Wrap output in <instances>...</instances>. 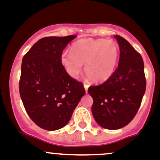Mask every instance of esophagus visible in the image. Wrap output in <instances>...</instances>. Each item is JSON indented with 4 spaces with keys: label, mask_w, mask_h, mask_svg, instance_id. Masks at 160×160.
I'll return each mask as SVG.
<instances>
[{
    "label": "esophagus",
    "mask_w": 160,
    "mask_h": 160,
    "mask_svg": "<svg viewBox=\"0 0 160 160\" xmlns=\"http://www.w3.org/2000/svg\"><path fill=\"white\" fill-rule=\"evenodd\" d=\"M83 87H84V89H85V90H86V92H88V88H89V85L84 83V84H83Z\"/></svg>",
    "instance_id": "34e87169"
}]
</instances>
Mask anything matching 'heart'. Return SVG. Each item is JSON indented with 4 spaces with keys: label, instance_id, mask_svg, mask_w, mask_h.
I'll return each instance as SVG.
<instances>
[{
    "label": "heart",
    "instance_id": "b5f03b06",
    "mask_svg": "<svg viewBox=\"0 0 160 160\" xmlns=\"http://www.w3.org/2000/svg\"><path fill=\"white\" fill-rule=\"evenodd\" d=\"M119 59L115 42L103 38H84L74 42L70 52H63L60 62L67 73L77 78L83 70L95 83L106 81L113 75Z\"/></svg>",
    "mask_w": 160,
    "mask_h": 160
}]
</instances>
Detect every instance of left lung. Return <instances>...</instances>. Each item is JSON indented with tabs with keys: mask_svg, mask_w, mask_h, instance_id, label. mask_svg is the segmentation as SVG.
Wrapping results in <instances>:
<instances>
[{
	"mask_svg": "<svg viewBox=\"0 0 160 160\" xmlns=\"http://www.w3.org/2000/svg\"><path fill=\"white\" fill-rule=\"evenodd\" d=\"M114 37L120 49L118 67L102 84L88 88L93 100L91 111L95 121L110 130L130 123L141 105L146 87L141 55L122 36Z\"/></svg>",
	"mask_w": 160,
	"mask_h": 160,
	"instance_id": "left-lung-1",
	"label": "left lung"
}]
</instances>
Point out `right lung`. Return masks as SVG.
I'll return each mask as SVG.
<instances>
[{"label": "right lung", "instance_id": "right-lung-1", "mask_svg": "<svg viewBox=\"0 0 160 160\" xmlns=\"http://www.w3.org/2000/svg\"><path fill=\"white\" fill-rule=\"evenodd\" d=\"M77 35L46 37L24 56L19 92L30 118L48 131L62 128L85 94L81 82L69 75L60 56Z\"/></svg>", "mask_w": 160, "mask_h": 160}]
</instances>
